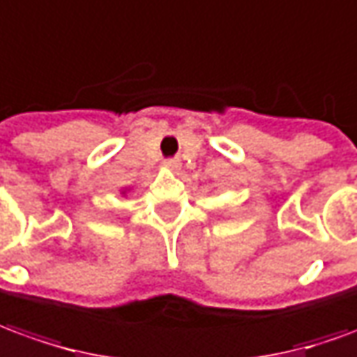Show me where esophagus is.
Segmentation results:
<instances>
[{
  "label": "esophagus",
  "instance_id": "1",
  "mask_svg": "<svg viewBox=\"0 0 357 357\" xmlns=\"http://www.w3.org/2000/svg\"><path fill=\"white\" fill-rule=\"evenodd\" d=\"M164 168H168V170H179V160L178 158H168V160H164Z\"/></svg>",
  "mask_w": 357,
  "mask_h": 357
}]
</instances>
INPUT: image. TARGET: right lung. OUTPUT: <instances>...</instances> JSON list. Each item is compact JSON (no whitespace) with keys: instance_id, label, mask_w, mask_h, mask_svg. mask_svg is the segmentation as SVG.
<instances>
[{"instance_id":"right-lung-1","label":"right lung","mask_w":357,"mask_h":357,"mask_svg":"<svg viewBox=\"0 0 357 357\" xmlns=\"http://www.w3.org/2000/svg\"><path fill=\"white\" fill-rule=\"evenodd\" d=\"M123 193H126V191H123Z\"/></svg>"}]
</instances>
